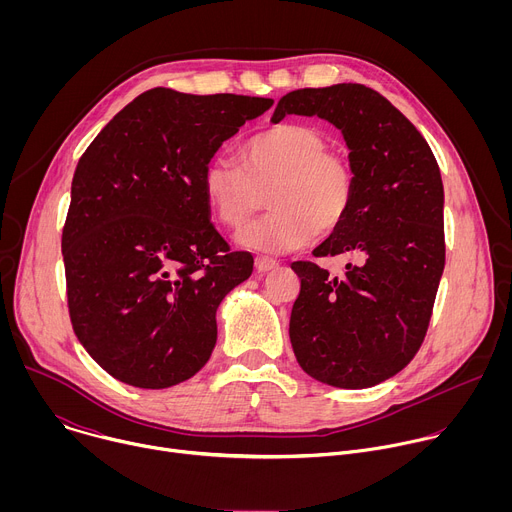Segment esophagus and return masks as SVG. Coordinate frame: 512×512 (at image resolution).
I'll list each match as a JSON object with an SVG mask.
<instances>
[{
  "label": "esophagus",
  "instance_id": "1",
  "mask_svg": "<svg viewBox=\"0 0 512 512\" xmlns=\"http://www.w3.org/2000/svg\"><path fill=\"white\" fill-rule=\"evenodd\" d=\"M255 267H257V271L267 273V271L277 269V267H279V263H277L275 259H271V257H257V259H255Z\"/></svg>",
  "mask_w": 512,
  "mask_h": 512
}]
</instances>
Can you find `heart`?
<instances>
[{
  "instance_id": "b5f03b06",
  "label": "heart",
  "mask_w": 512,
  "mask_h": 512,
  "mask_svg": "<svg viewBox=\"0 0 512 512\" xmlns=\"http://www.w3.org/2000/svg\"><path fill=\"white\" fill-rule=\"evenodd\" d=\"M239 160L212 158L202 170V192L231 231L245 229L269 192L271 212L241 235L263 253H287L316 235L334 233L354 198L350 164L328 152L326 137L306 123H279L249 137Z\"/></svg>"
}]
</instances>
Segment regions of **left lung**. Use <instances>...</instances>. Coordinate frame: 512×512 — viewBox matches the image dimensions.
<instances>
[{
	"mask_svg": "<svg viewBox=\"0 0 512 512\" xmlns=\"http://www.w3.org/2000/svg\"><path fill=\"white\" fill-rule=\"evenodd\" d=\"M318 115L348 145L354 198L344 223L314 257L352 255L342 277L312 261L302 279L289 340L300 367L340 389L375 387L417 354L446 265L444 184L415 125L377 91L342 83L283 95L271 117Z\"/></svg>",
	"mask_w": 512,
	"mask_h": 512,
	"instance_id": "left-lung-1",
	"label": "left lung"
}]
</instances>
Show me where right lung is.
I'll return each instance as SVG.
<instances>
[{"mask_svg": "<svg viewBox=\"0 0 512 512\" xmlns=\"http://www.w3.org/2000/svg\"><path fill=\"white\" fill-rule=\"evenodd\" d=\"M273 99L152 89L81 156L62 229L68 314L103 371L139 389L194 377L216 308L253 271L210 223L202 170Z\"/></svg>", "mask_w": 512, "mask_h": 512, "instance_id": "add662e5", "label": "right lung"}]
</instances>
